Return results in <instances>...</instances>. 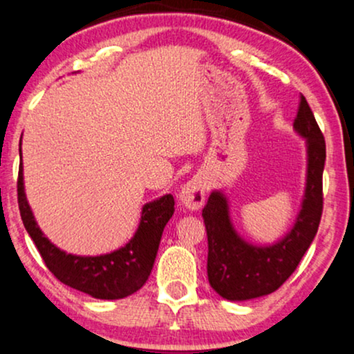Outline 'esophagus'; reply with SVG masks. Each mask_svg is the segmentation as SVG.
Masks as SVG:
<instances>
[{
	"label": "esophagus",
	"mask_w": 354,
	"mask_h": 354,
	"mask_svg": "<svg viewBox=\"0 0 354 354\" xmlns=\"http://www.w3.org/2000/svg\"><path fill=\"white\" fill-rule=\"evenodd\" d=\"M207 189H209V185H207L205 177L195 176L182 187L178 198H180V202L184 203L187 209L198 210L203 205V202H205Z\"/></svg>",
	"instance_id": "obj_1"
}]
</instances>
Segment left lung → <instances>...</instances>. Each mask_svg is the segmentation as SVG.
<instances>
[{
    "label": "left lung",
    "mask_w": 354,
    "mask_h": 354,
    "mask_svg": "<svg viewBox=\"0 0 354 354\" xmlns=\"http://www.w3.org/2000/svg\"><path fill=\"white\" fill-rule=\"evenodd\" d=\"M293 127L306 140L308 164L301 210L283 239L263 247L245 242L232 225L228 201L220 190L210 194L202 210L209 240L207 275L212 288L225 300H253L280 288L297 270L318 232L323 212L326 145L303 95Z\"/></svg>",
    "instance_id": "1"
}]
</instances>
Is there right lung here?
Returning <instances> with one entry per match:
<instances>
[{"label":"right lung","mask_w":354,"mask_h":354,"mask_svg":"<svg viewBox=\"0 0 354 354\" xmlns=\"http://www.w3.org/2000/svg\"><path fill=\"white\" fill-rule=\"evenodd\" d=\"M174 203L176 202L170 194L145 203L136 235L119 250L97 257L71 255L49 242L48 236H44L37 227L24 194L23 162L19 164V214L46 267L64 285L99 300H119L142 288L152 272L162 232L176 210Z\"/></svg>","instance_id":"obj_1"}]
</instances>
